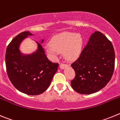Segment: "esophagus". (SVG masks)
<instances>
[{"mask_svg": "<svg viewBox=\"0 0 120 120\" xmlns=\"http://www.w3.org/2000/svg\"><path fill=\"white\" fill-rule=\"evenodd\" d=\"M68 66L67 64H62L61 63V64H60V65H59V67H60V68H61V69H64L65 67H67Z\"/></svg>", "mask_w": 120, "mask_h": 120, "instance_id": "esophagus-1", "label": "esophagus"}]
</instances>
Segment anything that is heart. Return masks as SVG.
Instances as JSON below:
<instances>
[{
  "label": "heart",
  "instance_id": "obj_1",
  "mask_svg": "<svg viewBox=\"0 0 120 120\" xmlns=\"http://www.w3.org/2000/svg\"><path fill=\"white\" fill-rule=\"evenodd\" d=\"M50 44L46 47L49 53L56 56L59 53L64 52L67 58L75 59L80 54L82 40L80 35L64 32L52 39Z\"/></svg>",
  "mask_w": 120,
  "mask_h": 120
}]
</instances>
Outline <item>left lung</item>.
Returning <instances> with one entry per match:
<instances>
[{"label":"left lung","mask_w":120,"mask_h":120,"mask_svg":"<svg viewBox=\"0 0 120 120\" xmlns=\"http://www.w3.org/2000/svg\"><path fill=\"white\" fill-rule=\"evenodd\" d=\"M71 66L76 73L71 82L73 90L82 94L98 91L114 73L115 52L112 43L102 33L96 31Z\"/></svg>","instance_id":"8db88e82"}]
</instances>
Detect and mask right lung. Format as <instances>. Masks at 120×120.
<instances>
[{"label": "right lung", "mask_w": 120, "mask_h": 120, "mask_svg": "<svg viewBox=\"0 0 120 120\" xmlns=\"http://www.w3.org/2000/svg\"><path fill=\"white\" fill-rule=\"evenodd\" d=\"M32 35L23 32L12 39L6 48L5 64L7 75L14 87L24 94L35 96L48 88L59 64L49 60L41 44L37 41L38 48L35 52L29 55L21 52L19 47L23 40Z\"/></svg>", "instance_id": "obj_1"}]
</instances>
